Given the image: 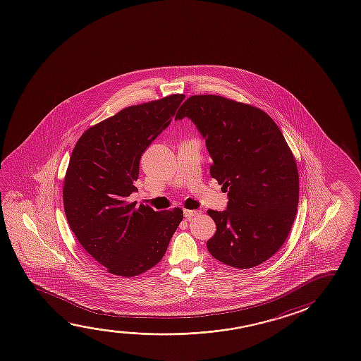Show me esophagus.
Instances as JSON below:
<instances>
[{"mask_svg": "<svg viewBox=\"0 0 361 361\" xmlns=\"http://www.w3.org/2000/svg\"><path fill=\"white\" fill-rule=\"evenodd\" d=\"M201 212H202L201 210H183V215H185L186 219H191V217L200 215Z\"/></svg>", "mask_w": 361, "mask_h": 361, "instance_id": "1", "label": "esophagus"}]
</instances>
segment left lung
Returning a JSON list of instances; mask_svg holds the SVG:
<instances>
[{"mask_svg": "<svg viewBox=\"0 0 361 361\" xmlns=\"http://www.w3.org/2000/svg\"><path fill=\"white\" fill-rule=\"evenodd\" d=\"M190 118L205 139L211 178L228 192L209 210L216 233L207 250L228 267L250 269L283 246L299 205V173L278 125L252 106L216 94L191 96L175 120Z\"/></svg>", "mask_w": 361, "mask_h": 361, "instance_id": "8db88e82", "label": "left lung"}]
</instances>
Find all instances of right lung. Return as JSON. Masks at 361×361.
Listing matches in <instances>:
<instances>
[{"label": "right lung", "mask_w": 361, "mask_h": 361, "mask_svg": "<svg viewBox=\"0 0 361 361\" xmlns=\"http://www.w3.org/2000/svg\"><path fill=\"white\" fill-rule=\"evenodd\" d=\"M183 94L130 106L78 139L63 183L70 228L83 249L118 276H136L166 252L183 212L128 201L137 191L140 159L171 123Z\"/></svg>", "instance_id": "obj_1"}]
</instances>
